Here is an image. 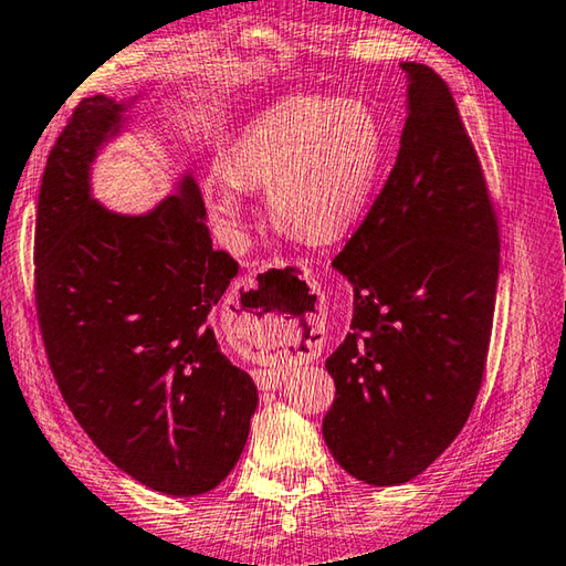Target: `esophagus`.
Listing matches in <instances>:
<instances>
[{"instance_id":"obj_1","label":"esophagus","mask_w":566,"mask_h":566,"mask_svg":"<svg viewBox=\"0 0 566 566\" xmlns=\"http://www.w3.org/2000/svg\"><path fill=\"white\" fill-rule=\"evenodd\" d=\"M274 322L280 324V327H286V319H282V317H276ZM290 324H292V319H290ZM304 357H317V349L304 354ZM254 377H256V385H260V389H276V387H282L284 371L282 369H260V371H254Z\"/></svg>"}]
</instances>
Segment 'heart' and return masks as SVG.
Returning <instances> with one entry per match:
<instances>
[{"label": "heart", "mask_w": 566, "mask_h": 566, "mask_svg": "<svg viewBox=\"0 0 566 566\" xmlns=\"http://www.w3.org/2000/svg\"><path fill=\"white\" fill-rule=\"evenodd\" d=\"M385 161V127L361 99L286 97L256 114L229 142L224 169L207 171L209 219L229 247H242L247 191L266 189L284 234L337 242L359 222Z\"/></svg>", "instance_id": "b5f03b06"}]
</instances>
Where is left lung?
Masks as SVG:
<instances>
[{
    "label": "left lung",
    "instance_id": "left-lung-1",
    "mask_svg": "<svg viewBox=\"0 0 566 566\" xmlns=\"http://www.w3.org/2000/svg\"><path fill=\"white\" fill-rule=\"evenodd\" d=\"M407 122L385 189L334 260L354 290L352 332L327 359L322 434L375 486L424 472L462 432L490 352L500 227L452 92L405 62Z\"/></svg>",
    "mask_w": 566,
    "mask_h": 566
}]
</instances>
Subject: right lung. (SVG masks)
Wrapping results in <instances>:
<instances>
[{
	"label": "right lung",
	"mask_w": 566,
	"mask_h": 566,
	"mask_svg": "<svg viewBox=\"0 0 566 566\" xmlns=\"http://www.w3.org/2000/svg\"><path fill=\"white\" fill-rule=\"evenodd\" d=\"M129 104L80 102L46 159L34 234L36 317L66 407L149 490L197 496L239 462L252 377L219 349L212 312L237 262L212 247L191 175L147 214L92 197V165Z\"/></svg>",
	"instance_id": "right-lung-1"
}]
</instances>
